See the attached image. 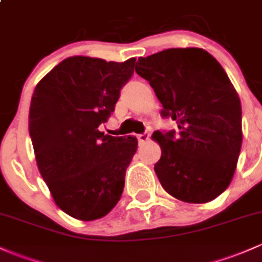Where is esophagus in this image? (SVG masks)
Masks as SVG:
<instances>
[{
	"instance_id": "34e87169",
	"label": "esophagus",
	"mask_w": 262,
	"mask_h": 262,
	"mask_svg": "<svg viewBox=\"0 0 262 262\" xmlns=\"http://www.w3.org/2000/svg\"><path fill=\"white\" fill-rule=\"evenodd\" d=\"M148 137H150L148 132H143V134H140L139 136H137V139H139L140 142H146L148 140Z\"/></svg>"
}]
</instances>
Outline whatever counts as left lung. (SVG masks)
Masks as SVG:
<instances>
[{"label":"left lung","mask_w":262,"mask_h":262,"mask_svg":"<svg viewBox=\"0 0 262 262\" xmlns=\"http://www.w3.org/2000/svg\"><path fill=\"white\" fill-rule=\"evenodd\" d=\"M175 130L156 131L161 147L155 172L171 196L205 204L231 182L243 143L241 103L215 57L196 47L168 49L137 61Z\"/></svg>","instance_id":"obj_1"}]
</instances>
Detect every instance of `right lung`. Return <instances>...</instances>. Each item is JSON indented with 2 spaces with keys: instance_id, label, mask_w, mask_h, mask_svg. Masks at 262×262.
I'll list each match as a JSON object with an SVG mask.
<instances>
[{
  "instance_id": "obj_1",
  "label": "right lung",
  "mask_w": 262,
  "mask_h": 262,
  "mask_svg": "<svg viewBox=\"0 0 262 262\" xmlns=\"http://www.w3.org/2000/svg\"><path fill=\"white\" fill-rule=\"evenodd\" d=\"M136 58L125 62L74 56L53 67L32 95L29 130L41 176L56 205L82 221L116 206L136 137L98 130L115 111Z\"/></svg>"
}]
</instances>
